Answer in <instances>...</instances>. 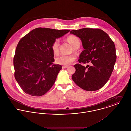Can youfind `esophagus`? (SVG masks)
<instances>
[{
    "instance_id": "esophagus-1",
    "label": "esophagus",
    "mask_w": 131,
    "mask_h": 131,
    "mask_svg": "<svg viewBox=\"0 0 131 131\" xmlns=\"http://www.w3.org/2000/svg\"><path fill=\"white\" fill-rule=\"evenodd\" d=\"M68 67H69V66H62V68L63 69H67Z\"/></svg>"
}]
</instances>
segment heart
Listing matches in <instances>:
<instances>
[{"label":"heart","instance_id":"obj_1","mask_svg":"<svg viewBox=\"0 0 131 131\" xmlns=\"http://www.w3.org/2000/svg\"><path fill=\"white\" fill-rule=\"evenodd\" d=\"M68 42L73 46L74 49H77L80 47V40L79 38L74 35H71L67 38ZM59 40L56 39L53 43L51 48L53 52L55 54H57L59 53ZM75 59V56L74 54L70 55H59L56 58V63L61 65L68 66L71 64Z\"/></svg>","mask_w":131,"mask_h":131}]
</instances>
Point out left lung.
Instances as JSON below:
<instances>
[{
	"mask_svg": "<svg viewBox=\"0 0 131 131\" xmlns=\"http://www.w3.org/2000/svg\"><path fill=\"white\" fill-rule=\"evenodd\" d=\"M70 34L81 39L84 49L80 55L79 62L91 64L86 67L80 63L75 64L73 80L86 91L100 89L107 83L113 70L116 59L114 42L107 33L99 29L73 30Z\"/></svg>",
	"mask_w": 131,
	"mask_h": 131,
	"instance_id": "obj_1",
	"label": "left lung"
}]
</instances>
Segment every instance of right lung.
I'll use <instances>...</instances> for the list:
<instances>
[{
	"label": "right lung",
	"instance_id": "add662e5",
	"mask_svg": "<svg viewBox=\"0 0 131 131\" xmlns=\"http://www.w3.org/2000/svg\"><path fill=\"white\" fill-rule=\"evenodd\" d=\"M70 31L38 28L19 40L14 57L15 77L26 93L41 96L52 87L62 67L53 64L51 46Z\"/></svg>",
	"mask_w": 131,
	"mask_h": 131
}]
</instances>
